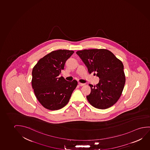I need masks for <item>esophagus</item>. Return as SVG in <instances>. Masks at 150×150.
I'll return each instance as SVG.
<instances>
[{
	"instance_id": "obj_1",
	"label": "esophagus",
	"mask_w": 150,
	"mask_h": 150,
	"mask_svg": "<svg viewBox=\"0 0 150 150\" xmlns=\"http://www.w3.org/2000/svg\"><path fill=\"white\" fill-rule=\"evenodd\" d=\"M78 85L79 86H83V85H85V83H78Z\"/></svg>"
}]
</instances>
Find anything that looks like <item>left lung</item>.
Wrapping results in <instances>:
<instances>
[{
	"instance_id": "left-lung-1",
	"label": "left lung",
	"mask_w": 150,
	"mask_h": 150,
	"mask_svg": "<svg viewBox=\"0 0 150 150\" xmlns=\"http://www.w3.org/2000/svg\"><path fill=\"white\" fill-rule=\"evenodd\" d=\"M76 54L86 65L89 73L96 72L100 79L96 86L89 84L91 93L87 96L88 102L100 109L113 106L121 96L125 83L122 61L105 49L78 50Z\"/></svg>"
}]
</instances>
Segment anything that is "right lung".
<instances>
[{
  "label": "right lung",
  "instance_id": "1",
  "mask_svg": "<svg viewBox=\"0 0 150 150\" xmlns=\"http://www.w3.org/2000/svg\"><path fill=\"white\" fill-rule=\"evenodd\" d=\"M73 50L52 51L40 59L32 72V87L35 96L43 106L50 110L62 108L67 104L77 81L59 77L65 62L74 53Z\"/></svg>",
  "mask_w": 150,
  "mask_h": 150
}]
</instances>
